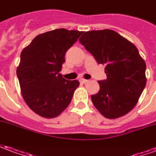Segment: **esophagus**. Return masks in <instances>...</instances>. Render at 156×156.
I'll return each mask as SVG.
<instances>
[{
    "mask_svg": "<svg viewBox=\"0 0 156 156\" xmlns=\"http://www.w3.org/2000/svg\"><path fill=\"white\" fill-rule=\"evenodd\" d=\"M79 82L81 83H86L88 80L87 79H84V78H81V79H79Z\"/></svg>",
    "mask_w": 156,
    "mask_h": 156,
    "instance_id": "esophagus-1",
    "label": "esophagus"
}]
</instances>
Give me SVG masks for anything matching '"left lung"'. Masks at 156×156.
<instances>
[{"instance_id": "left-lung-1", "label": "left lung", "mask_w": 156, "mask_h": 156, "mask_svg": "<svg viewBox=\"0 0 156 156\" xmlns=\"http://www.w3.org/2000/svg\"><path fill=\"white\" fill-rule=\"evenodd\" d=\"M79 42L98 64L105 65L107 79L98 81L100 89L91 96L95 108L107 119L128 114L146 84V64L137 48L109 29L83 32Z\"/></svg>"}]
</instances>
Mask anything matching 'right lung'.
Masks as SVG:
<instances>
[{
  "label": "right lung",
  "mask_w": 156,
  "mask_h": 156,
  "mask_svg": "<svg viewBox=\"0 0 156 156\" xmlns=\"http://www.w3.org/2000/svg\"><path fill=\"white\" fill-rule=\"evenodd\" d=\"M83 32L56 29L37 36L21 53L16 75L23 99L41 117L58 116L68 107L78 80L69 81L59 73L66 51Z\"/></svg>",
  "instance_id": "1"
}]
</instances>
